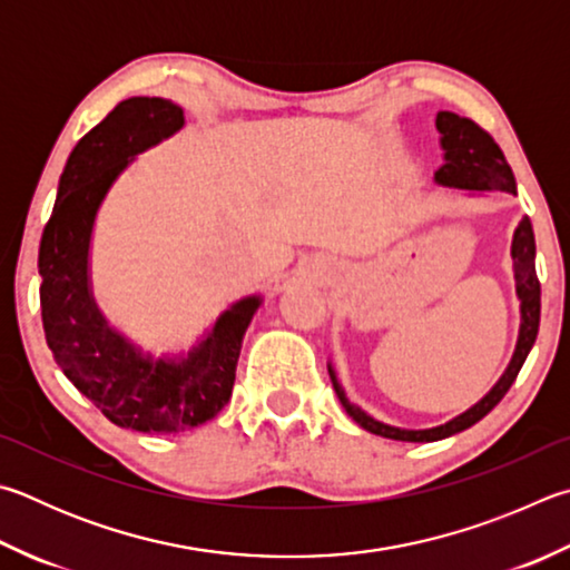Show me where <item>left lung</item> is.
<instances>
[{"label": "left lung", "mask_w": 570, "mask_h": 570, "mask_svg": "<svg viewBox=\"0 0 570 570\" xmlns=\"http://www.w3.org/2000/svg\"><path fill=\"white\" fill-rule=\"evenodd\" d=\"M436 129L441 134V149H443V164L439 171L433 174V181L441 186H449V189H461L469 194H483V191H505L515 194V179L513 171L505 161L503 151L499 144L493 141L489 131H483L479 124L459 117L453 111H439L436 114ZM511 258H513V278H515V296L521 302V326H519V341H515L513 356L509 366L495 381L493 389L485 393L481 401H475L469 411L459 413L456 419H451L441 426L433 429H399L389 426V423L379 421L366 413L364 409L354 406L346 399L344 389H341L334 366L328 364V376L331 384H334L336 396L341 406L354 419L361 429H366L376 436L393 439V441H411V443H429V441H441L449 439L453 433L471 429L473 423H479L485 413L493 411L495 403H499L505 391L519 376L525 356L535 344L538 336V324H541V284H538L535 276V239H533V226L529 216H523L513 232L511 242Z\"/></svg>", "instance_id": "obj_1"}]
</instances>
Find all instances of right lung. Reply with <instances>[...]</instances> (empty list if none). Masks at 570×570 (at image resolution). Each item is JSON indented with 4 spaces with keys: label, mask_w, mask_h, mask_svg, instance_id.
Listing matches in <instances>:
<instances>
[{
    "label": "right lung",
    "mask_w": 570,
    "mask_h": 570,
    "mask_svg": "<svg viewBox=\"0 0 570 570\" xmlns=\"http://www.w3.org/2000/svg\"><path fill=\"white\" fill-rule=\"evenodd\" d=\"M181 127L184 109L169 99L119 101L69 154L39 244L41 324L55 361L111 423L141 433L202 426L229 403L244 334L264 302L239 298L186 354L159 358L114 328L95 302L89 249L99 206L137 154Z\"/></svg>",
    "instance_id": "right-lung-1"
}]
</instances>
